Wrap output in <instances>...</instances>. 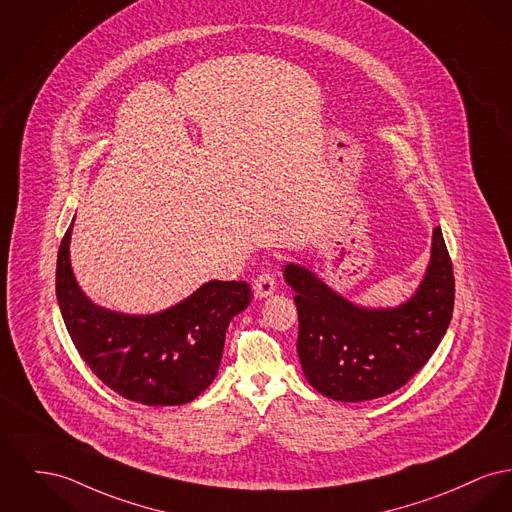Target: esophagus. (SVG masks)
<instances>
[{
	"label": "esophagus",
	"instance_id": "34e87169",
	"mask_svg": "<svg viewBox=\"0 0 512 512\" xmlns=\"http://www.w3.org/2000/svg\"><path fill=\"white\" fill-rule=\"evenodd\" d=\"M253 292H255V298H259V300L269 298L276 292V280L271 272L263 271L261 274H257V278L253 282Z\"/></svg>",
	"mask_w": 512,
	"mask_h": 512
}]
</instances>
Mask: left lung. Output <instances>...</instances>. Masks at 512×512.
I'll return each instance as SVG.
<instances>
[{"mask_svg":"<svg viewBox=\"0 0 512 512\" xmlns=\"http://www.w3.org/2000/svg\"><path fill=\"white\" fill-rule=\"evenodd\" d=\"M284 278L296 292L301 369L332 400L361 402L400 389L433 356L451 323L454 274L439 226L420 288L398 307L356 305L294 263L284 267Z\"/></svg>","mask_w":512,"mask_h":512,"instance_id":"obj_1","label":"left lung"}]
</instances>
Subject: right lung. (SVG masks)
Listing matches in <instances>:
<instances>
[{"label":"right lung","mask_w":512,"mask_h":512,"mask_svg":"<svg viewBox=\"0 0 512 512\" xmlns=\"http://www.w3.org/2000/svg\"><path fill=\"white\" fill-rule=\"evenodd\" d=\"M73 222L56 267V296L67 332L92 373L123 398L180 406L205 391L216 373L230 321L253 298L247 282L211 280L174 307L125 315L92 303L69 259Z\"/></svg>","instance_id":"add662e5"}]
</instances>
